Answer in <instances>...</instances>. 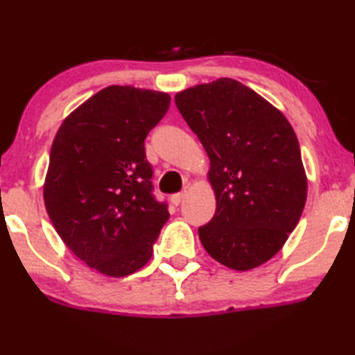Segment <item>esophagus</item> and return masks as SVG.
<instances>
[{
	"mask_svg": "<svg viewBox=\"0 0 355 355\" xmlns=\"http://www.w3.org/2000/svg\"><path fill=\"white\" fill-rule=\"evenodd\" d=\"M183 198H184V191L173 194V196H172V204H173V206H180V202L183 201Z\"/></svg>",
	"mask_w": 355,
	"mask_h": 355,
	"instance_id": "esophagus-1",
	"label": "esophagus"
}]
</instances>
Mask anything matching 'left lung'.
Wrapping results in <instances>:
<instances>
[{"mask_svg":"<svg viewBox=\"0 0 355 355\" xmlns=\"http://www.w3.org/2000/svg\"><path fill=\"white\" fill-rule=\"evenodd\" d=\"M175 104L211 159L217 209L198 230L204 249L234 270L261 266L286 243L306 204L296 133L278 109L232 78L177 93Z\"/></svg>","mask_w":355,"mask_h":355,"instance_id":"obj_1","label":"left lung"}]
</instances>
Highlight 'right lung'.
Returning a JSON list of instances; mask_svg holds the SVG:
<instances>
[{"instance_id":"add662e5","label":"right lung","mask_w":355,"mask_h":355,"mask_svg":"<svg viewBox=\"0 0 355 355\" xmlns=\"http://www.w3.org/2000/svg\"><path fill=\"white\" fill-rule=\"evenodd\" d=\"M168 106L167 93L112 85L76 109L53 141L48 216L67 248L104 275L139 270L168 220L144 149Z\"/></svg>"}]
</instances>
